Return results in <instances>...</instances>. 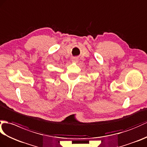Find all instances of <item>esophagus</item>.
<instances>
[{
	"label": "esophagus",
	"mask_w": 147,
	"mask_h": 147,
	"mask_svg": "<svg viewBox=\"0 0 147 147\" xmlns=\"http://www.w3.org/2000/svg\"><path fill=\"white\" fill-rule=\"evenodd\" d=\"M72 61H73V62H76L77 61V59L76 57H73L72 59Z\"/></svg>",
	"instance_id": "obj_1"
}]
</instances>
